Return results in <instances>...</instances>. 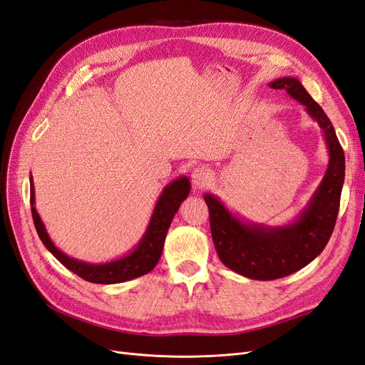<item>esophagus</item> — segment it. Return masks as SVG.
<instances>
[{
  "instance_id": "esophagus-1",
  "label": "esophagus",
  "mask_w": 365,
  "mask_h": 365,
  "mask_svg": "<svg viewBox=\"0 0 365 365\" xmlns=\"http://www.w3.org/2000/svg\"><path fill=\"white\" fill-rule=\"evenodd\" d=\"M213 178V173L207 168H196L192 172V182L196 189H202Z\"/></svg>"
}]
</instances>
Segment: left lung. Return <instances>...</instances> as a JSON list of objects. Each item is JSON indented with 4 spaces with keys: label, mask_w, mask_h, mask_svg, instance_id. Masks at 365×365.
<instances>
[{
    "label": "left lung",
    "mask_w": 365,
    "mask_h": 365,
    "mask_svg": "<svg viewBox=\"0 0 365 365\" xmlns=\"http://www.w3.org/2000/svg\"><path fill=\"white\" fill-rule=\"evenodd\" d=\"M272 90H286L322 128L329 149L324 178L311 202L297 220L284 227L248 224L230 213L216 196L205 193L210 228L217 256L227 268L252 280H275L297 272L324 250L335 228L346 160L335 129L323 108L309 96L295 77H282L269 83Z\"/></svg>",
    "instance_id": "1"
}]
</instances>
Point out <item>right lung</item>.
<instances>
[{"label": "right lung", "mask_w": 365, "mask_h": 365, "mask_svg": "<svg viewBox=\"0 0 365 365\" xmlns=\"http://www.w3.org/2000/svg\"><path fill=\"white\" fill-rule=\"evenodd\" d=\"M189 193H190V181L187 176H181V178L175 180L170 184L165 185L163 193L158 197L155 210H153V215L150 217L146 233L141 237L134 251L129 252L128 256L121 259L96 264V263H86L82 260L68 257L67 254H63L61 250L54 247L35 208V185H33V180L30 176L31 216L42 244L46 245V248L63 264L65 268L77 274L79 277H82L86 282L102 283V284L128 282V280L140 277V275H145L155 268V264L161 257L164 239L172 224V219L175 213L178 212L181 202L187 196H189Z\"/></svg>", "instance_id": "add662e5"}]
</instances>
